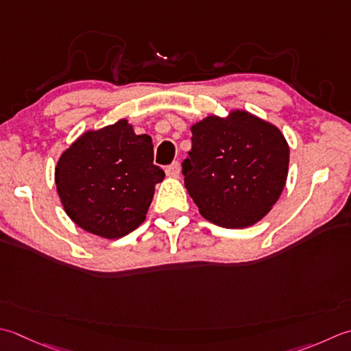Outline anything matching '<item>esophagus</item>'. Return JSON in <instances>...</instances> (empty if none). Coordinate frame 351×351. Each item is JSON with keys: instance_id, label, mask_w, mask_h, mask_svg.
Returning <instances> with one entry per match:
<instances>
[{"instance_id": "esophagus-1", "label": "esophagus", "mask_w": 351, "mask_h": 351, "mask_svg": "<svg viewBox=\"0 0 351 351\" xmlns=\"http://www.w3.org/2000/svg\"><path fill=\"white\" fill-rule=\"evenodd\" d=\"M180 171H181L180 162H173V164H170V166L166 169V175L169 178H180Z\"/></svg>"}]
</instances>
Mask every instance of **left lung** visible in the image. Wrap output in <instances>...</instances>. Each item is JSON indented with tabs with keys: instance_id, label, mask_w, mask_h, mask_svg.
Returning <instances> with one entry per match:
<instances>
[{
	"instance_id": "obj_1",
	"label": "left lung",
	"mask_w": 351,
	"mask_h": 351,
	"mask_svg": "<svg viewBox=\"0 0 351 351\" xmlns=\"http://www.w3.org/2000/svg\"><path fill=\"white\" fill-rule=\"evenodd\" d=\"M191 150L184 185L207 221L248 228L271 211L289 171V144L281 130L243 109L207 115L190 126Z\"/></svg>"
}]
</instances>
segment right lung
Wrapping results in <instances>:
<instances>
[{"label": "right lung", "instance_id": "obj_1", "mask_svg": "<svg viewBox=\"0 0 351 351\" xmlns=\"http://www.w3.org/2000/svg\"><path fill=\"white\" fill-rule=\"evenodd\" d=\"M162 169L154 166V143L129 120L86 130L59 156L54 182L62 207L82 230L120 239L146 221Z\"/></svg>", "mask_w": 351, "mask_h": 351}]
</instances>
